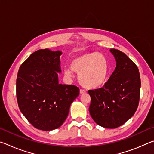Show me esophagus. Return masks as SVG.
Returning <instances> with one entry per match:
<instances>
[{"mask_svg": "<svg viewBox=\"0 0 154 154\" xmlns=\"http://www.w3.org/2000/svg\"><path fill=\"white\" fill-rule=\"evenodd\" d=\"M79 92H80V94H84V93L86 92H85V90H83V89H80Z\"/></svg>", "mask_w": 154, "mask_h": 154, "instance_id": "obj_1", "label": "esophagus"}]
</instances>
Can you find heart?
<instances>
[{"label":"heart","mask_w":154,"mask_h":154,"mask_svg":"<svg viewBox=\"0 0 154 154\" xmlns=\"http://www.w3.org/2000/svg\"><path fill=\"white\" fill-rule=\"evenodd\" d=\"M71 68L65 69V75L72 77L73 71L77 72L82 85L90 89L103 85L107 79L110 69L106 57L98 52L85 53L76 56L71 62Z\"/></svg>","instance_id":"b5f03b06"}]
</instances>
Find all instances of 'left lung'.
<instances>
[{
    "mask_svg": "<svg viewBox=\"0 0 154 154\" xmlns=\"http://www.w3.org/2000/svg\"><path fill=\"white\" fill-rule=\"evenodd\" d=\"M116 68L103 88L88 90L90 116L99 126L116 128L136 112L139 103L140 78L134 62L123 52L111 49Z\"/></svg>",
    "mask_w": 154,
    "mask_h": 154,
    "instance_id": "left-lung-1",
    "label": "left lung"
}]
</instances>
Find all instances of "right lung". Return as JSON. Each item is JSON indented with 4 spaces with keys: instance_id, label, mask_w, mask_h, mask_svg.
<instances>
[{
    "instance_id": "add662e5",
    "label": "right lung",
    "mask_w": 154,
    "mask_h": 154,
    "mask_svg": "<svg viewBox=\"0 0 154 154\" xmlns=\"http://www.w3.org/2000/svg\"><path fill=\"white\" fill-rule=\"evenodd\" d=\"M62 52L48 49L32 53L21 64L16 80L20 110L27 120L41 130L49 131L64 123L79 89L58 83Z\"/></svg>"
}]
</instances>
